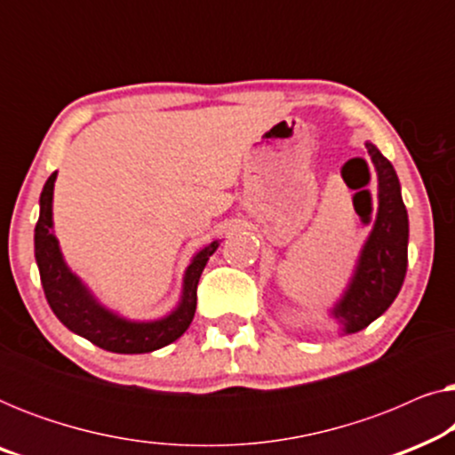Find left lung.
Wrapping results in <instances>:
<instances>
[{
  "label": "left lung",
  "instance_id": "obj_1",
  "mask_svg": "<svg viewBox=\"0 0 455 455\" xmlns=\"http://www.w3.org/2000/svg\"><path fill=\"white\" fill-rule=\"evenodd\" d=\"M379 176V215L360 254L352 283L331 315L346 333H356L381 316L400 294L408 267V213L400 180L381 151L366 142Z\"/></svg>",
  "mask_w": 455,
  "mask_h": 455
}]
</instances>
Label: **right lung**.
<instances>
[{"label":"right lung","instance_id":"right-lung-1","mask_svg":"<svg viewBox=\"0 0 455 455\" xmlns=\"http://www.w3.org/2000/svg\"><path fill=\"white\" fill-rule=\"evenodd\" d=\"M55 173L43 186L41 213L35 228V257L39 265L43 291L55 316L70 329L99 347L116 354H145L176 341L190 327L196 310V285L217 242H211L192 260L184 277V296L178 310L164 321L130 323L116 316L92 300L76 275L61 259L58 240L52 234V201Z\"/></svg>","mask_w":455,"mask_h":455}]
</instances>
